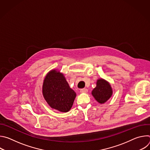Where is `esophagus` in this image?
Listing matches in <instances>:
<instances>
[{"label":"esophagus","mask_w":150,"mask_h":150,"mask_svg":"<svg viewBox=\"0 0 150 150\" xmlns=\"http://www.w3.org/2000/svg\"><path fill=\"white\" fill-rule=\"evenodd\" d=\"M80 92L81 93H87L88 92V90L87 88H83L80 90Z\"/></svg>","instance_id":"esophagus-1"}]
</instances>
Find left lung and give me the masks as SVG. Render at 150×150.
Segmentation results:
<instances>
[{
	"instance_id": "1",
	"label": "left lung",
	"mask_w": 150,
	"mask_h": 150,
	"mask_svg": "<svg viewBox=\"0 0 150 150\" xmlns=\"http://www.w3.org/2000/svg\"><path fill=\"white\" fill-rule=\"evenodd\" d=\"M91 94L98 103L104 104L112 97L113 90L108 81L100 78L97 79L96 87L93 89Z\"/></svg>"
}]
</instances>
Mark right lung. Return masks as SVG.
<instances>
[{
	"mask_svg": "<svg viewBox=\"0 0 150 150\" xmlns=\"http://www.w3.org/2000/svg\"><path fill=\"white\" fill-rule=\"evenodd\" d=\"M42 93L51 108L64 113L70 110L76 96L65 76L57 69H52L47 74L42 83Z\"/></svg>",
	"mask_w": 150,
	"mask_h": 150,
	"instance_id": "add662e5",
	"label": "right lung"
}]
</instances>
